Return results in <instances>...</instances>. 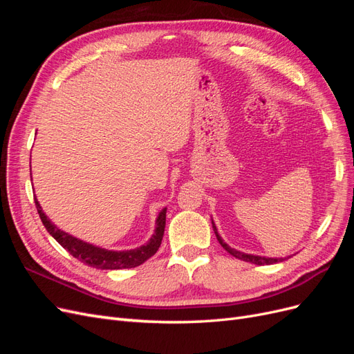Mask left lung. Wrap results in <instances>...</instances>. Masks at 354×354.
Masks as SVG:
<instances>
[{
  "label": "left lung",
  "instance_id": "obj_1",
  "mask_svg": "<svg viewBox=\"0 0 354 354\" xmlns=\"http://www.w3.org/2000/svg\"><path fill=\"white\" fill-rule=\"evenodd\" d=\"M212 229H214V233H216V236H217V239H218V242H220V245L223 246V248L226 250V251H227L230 255L236 257V259H239V260L248 261V263H252V264H257V266H264V264H274V263L283 261V259H269V257H261V255L245 254V252H241V251L233 250V248H230V246H229L226 242H224V241L221 239V236H220V234H218V232H217V227H216V224H214V221H212Z\"/></svg>",
  "mask_w": 354,
  "mask_h": 354
}]
</instances>
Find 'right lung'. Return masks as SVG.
Returning a JSON list of instances; mask_svg holds the SVG:
<instances>
[{"instance_id": "obj_1", "label": "right lung", "mask_w": 354, "mask_h": 354, "mask_svg": "<svg viewBox=\"0 0 354 354\" xmlns=\"http://www.w3.org/2000/svg\"><path fill=\"white\" fill-rule=\"evenodd\" d=\"M35 205H37V211L39 214L42 224H44V227L47 229V232L51 234V236L55 238L71 255H73L75 259L90 267H95V269L118 270V269H131V267L140 266L146 260L151 259V257L158 251L160 242H162L164 230H165L167 208H164L159 212V216L156 218L155 233L152 234V238L149 239L146 245H142L138 246V248L130 250V251H109V250L100 248V246H95V245L84 242L81 239L73 238L69 233L60 230L46 216L37 198H35Z\"/></svg>"}]
</instances>
